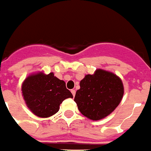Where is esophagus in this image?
Listing matches in <instances>:
<instances>
[{"instance_id": "1", "label": "esophagus", "mask_w": 151, "mask_h": 151, "mask_svg": "<svg viewBox=\"0 0 151 151\" xmlns=\"http://www.w3.org/2000/svg\"><path fill=\"white\" fill-rule=\"evenodd\" d=\"M71 93H73V96H75V95H76V91L75 90H71Z\"/></svg>"}]
</instances>
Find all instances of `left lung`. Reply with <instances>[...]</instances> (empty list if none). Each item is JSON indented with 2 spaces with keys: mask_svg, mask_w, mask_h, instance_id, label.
<instances>
[{
  "mask_svg": "<svg viewBox=\"0 0 151 151\" xmlns=\"http://www.w3.org/2000/svg\"><path fill=\"white\" fill-rule=\"evenodd\" d=\"M124 95V86L116 75L97 70L80 81L74 101L80 112L91 120H100L112 112Z\"/></svg>",
  "mask_w": 151,
  "mask_h": 151,
  "instance_id": "8db88e82",
  "label": "left lung"
}]
</instances>
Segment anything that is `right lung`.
Instances as JSON below:
<instances>
[{
	"instance_id": "right-lung-1",
	"label": "right lung",
	"mask_w": 151,
	"mask_h": 151,
	"mask_svg": "<svg viewBox=\"0 0 151 151\" xmlns=\"http://www.w3.org/2000/svg\"><path fill=\"white\" fill-rule=\"evenodd\" d=\"M22 95L27 107L35 115L48 117L57 113L60 104L73 94L66 88V83L54 76L37 73L27 77L22 84Z\"/></svg>"
}]
</instances>
